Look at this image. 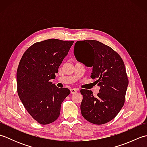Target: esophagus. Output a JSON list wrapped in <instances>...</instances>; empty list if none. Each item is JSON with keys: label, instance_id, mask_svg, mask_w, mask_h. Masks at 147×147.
<instances>
[{"label": "esophagus", "instance_id": "34e87169", "mask_svg": "<svg viewBox=\"0 0 147 147\" xmlns=\"http://www.w3.org/2000/svg\"><path fill=\"white\" fill-rule=\"evenodd\" d=\"M70 91H71V94H73V93H77V92L78 91V90L76 89V88H71V89L70 90Z\"/></svg>", "mask_w": 147, "mask_h": 147}]
</instances>
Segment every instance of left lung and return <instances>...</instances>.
Instances as JSON below:
<instances>
[{"mask_svg":"<svg viewBox=\"0 0 147 147\" xmlns=\"http://www.w3.org/2000/svg\"><path fill=\"white\" fill-rule=\"evenodd\" d=\"M74 54L78 61L92 67L91 78L97 79L100 86L96 97L91 90H80L82 114L91 123H107L124 104L128 78L123 59L110 47L94 40L76 42Z\"/></svg>","mask_w":147,"mask_h":147,"instance_id":"1","label":"left lung"}]
</instances>
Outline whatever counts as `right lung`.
I'll return each instance as SVG.
<instances>
[{
	"instance_id": "obj_1",
	"label": "right lung",
	"mask_w": 147,
	"mask_h": 147,
	"mask_svg": "<svg viewBox=\"0 0 147 147\" xmlns=\"http://www.w3.org/2000/svg\"><path fill=\"white\" fill-rule=\"evenodd\" d=\"M74 41L49 39L34 43L22 57L17 70V90L21 101L32 117L41 124L59 117L61 106L69 95L68 88H59L51 79Z\"/></svg>"
}]
</instances>
